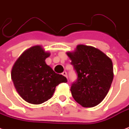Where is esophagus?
<instances>
[{
    "instance_id": "obj_1",
    "label": "esophagus",
    "mask_w": 129,
    "mask_h": 129,
    "mask_svg": "<svg viewBox=\"0 0 129 129\" xmlns=\"http://www.w3.org/2000/svg\"><path fill=\"white\" fill-rule=\"evenodd\" d=\"M62 75H63V76H64V77H66V78H67V77H68L67 72H66V71H65V72H63V73H62Z\"/></svg>"
}]
</instances>
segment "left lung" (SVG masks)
Returning a JSON list of instances; mask_svg holds the SVG:
<instances>
[{
  "mask_svg": "<svg viewBox=\"0 0 129 129\" xmlns=\"http://www.w3.org/2000/svg\"><path fill=\"white\" fill-rule=\"evenodd\" d=\"M78 75L70 91L83 107H93L103 101L113 79V63L107 55L91 46L77 45L66 52Z\"/></svg>",
  "mask_w": 129,
  "mask_h": 129,
  "instance_id": "8db88e82",
  "label": "left lung"
}]
</instances>
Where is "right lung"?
<instances>
[{
    "instance_id": "add662e5",
    "label": "right lung",
    "mask_w": 129,
    "mask_h": 129,
    "mask_svg": "<svg viewBox=\"0 0 129 129\" xmlns=\"http://www.w3.org/2000/svg\"><path fill=\"white\" fill-rule=\"evenodd\" d=\"M50 55L42 46H33L22 52L12 67L14 87L28 103L39 105L47 101L52 98L57 85L68 81L46 64L45 60Z\"/></svg>"
}]
</instances>
